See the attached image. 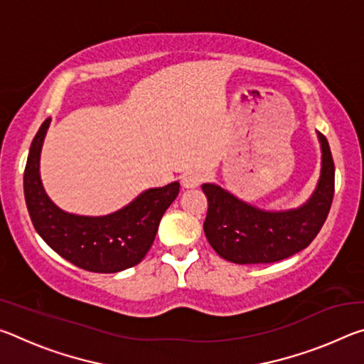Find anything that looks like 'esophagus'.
I'll use <instances>...</instances> for the list:
<instances>
[{"label": "esophagus", "mask_w": 364, "mask_h": 364, "mask_svg": "<svg viewBox=\"0 0 364 364\" xmlns=\"http://www.w3.org/2000/svg\"><path fill=\"white\" fill-rule=\"evenodd\" d=\"M200 181H202V175L197 173V171H189V173H186L181 178L183 188H186V189L197 188L200 184Z\"/></svg>", "instance_id": "esophagus-1"}]
</instances>
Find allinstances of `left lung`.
<instances>
[{"label":"left lung","instance_id":"1","mask_svg":"<svg viewBox=\"0 0 364 364\" xmlns=\"http://www.w3.org/2000/svg\"><path fill=\"white\" fill-rule=\"evenodd\" d=\"M323 164L318 186L306 204L294 210L267 212L247 204L217 184H202L208 200L204 221L207 241L232 263H273L311 244L321 230L334 197V160L323 133Z\"/></svg>","mask_w":364,"mask_h":364}]
</instances>
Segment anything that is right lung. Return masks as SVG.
Segmentation results:
<instances>
[{
    "mask_svg": "<svg viewBox=\"0 0 364 364\" xmlns=\"http://www.w3.org/2000/svg\"><path fill=\"white\" fill-rule=\"evenodd\" d=\"M49 122H43L35 134L23 171V194L36 232L56 254L86 271L117 273L138 264L156 239L160 218L180 193V183L147 189L132 204L106 217L60 210L40 180V152Z\"/></svg>",
    "mask_w": 364,
    "mask_h": 364,
    "instance_id": "right-lung-1",
    "label": "right lung"
}]
</instances>
